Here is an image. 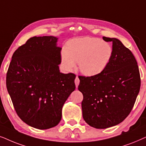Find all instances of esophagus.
<instances>
[{"instance_id": "esophagus-1", "label": "esophagus", "mask_w": 146, "mask_h": 146, "mask_svg": "<svg viewBox=\"0 0 146 146\" xmlns=\"http://www.w3.org/2000/svg\"><path fill=\"white\" fill-rule=\"evenodd\" d=\"M79 82H80V81H79V79L78 77H76V78H75V86L77 88L78 87V85L79 84Z\"/></svg>"}]
</instances>
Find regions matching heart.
<instances>
[{
  "instance_id": "b5f03b06",
  "label": "heart",
  "mask_w": 146,
  "mask_h": 146,
  "mask_svg": "<svg viewBox=\"0 0 146 146\" xmlns=\"http://www.w3.org/2000/svg\"><path fill=\"white\" fill-rule=\"evenodd\" d=\"M113 48L108 42L100 38H76L69 41L61 52L62 65L70 71L78 62V67L83 75L88 77L101 74L111 59Z\"/></svg>"
}]
</instances>
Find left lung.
Masks as SVG:
<instances>
[{
	"instance_id": "8db88e82",
	"label": "left lung",
	"mask_w": 146,
	"mask_h": 146,
	"mask_svg": "<svg viewBox=\"0 0 146 146\" xmlns=\"http://www.w3.org/2000/svg\"><path fill=\"white\" fill-rule=\"evenodd\" d=\"M103 39L112 42V57L108 67L96 76L79 77L83 117L97 129L123 121L133 108L141 85L138 65L131 50L117 38L104 36Z\"/></svg>"
}]
</instances>
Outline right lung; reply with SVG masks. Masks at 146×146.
<instances>
[{"label":"right lung","instance_id":"right-lung-1","mask_svg":"<svg viewBox=\"0 0 146 146\" xmlns=\"http://www.w3.org/2000/svg\"><path fill=\"white\" fill-rule=\"evenodd\" d=\"M53 36H33L13 53L7 88L17 115L31 127L59 124L62 108L75 89V75L59 71L61 47Z\"/></svg>","mask_w":146,"mask_h":146}]
</instances>
